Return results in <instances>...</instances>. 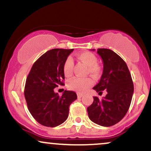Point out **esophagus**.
I'll return each mask as SVG.
<instances>
[{"mask_svg":"<svg viewBox=\"0 0 151 151\" xmlns=\"http://www.w3.org/2000/svg\"><path fill=\"white\" fill-rule=\"evenodd\" d=\"M77 96L79 98H81V97H82L83 96V93H77Z\"/></svg>","mask_w":151,"mask_h":151,"instance_id":"34e87169","label":"esophagus"}]
</instances>
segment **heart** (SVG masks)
Listing matches in <instances>:
<instances>
[{"mask_svg":"<svg viewBox=\"0 0 151 151\" xmlns=\"http://www.w3.org/2000/svg\"><path fill=\"white\" fill-rule=\"evenodd\" d=\"M77 58L88 67V72L93 76H98L101 72V68L97 65V58L92 52H85L77 55ZM74 61L72 57H68L63 65V72L65 76L70 77L72 74ZM93 80L90 77H74L69 81L68 87L79 93L86 91L92 85Z\"/></svg>","mask_w":151,"mask_h":151,"instance_id":"b5f03b06","label":"heart"}]
</instances>
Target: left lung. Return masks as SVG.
Here are the masks:
<instances>
[{"label":"left lung","instance_id":"1","mask_svg":"<svg viewBox=\"0 0 151 151\" xmlns=\"http://www.w3.org/2000/svg\"><path fill=\"white\" fill-rule=\"evenodd\" d=\"M97 53L102 59L104 69L99 82L93 89L99 94L106 90L107 94L102 99L94 96L87 112L91 121L108 127L125 116L132 99L133 84L127 65L119 55L105 48L98 49Z\"/></svg>","mask_w":151,"mask_h":151}]
</instances>
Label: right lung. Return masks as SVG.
Listing matches in <instances>:
<instances>
[{
	"label": "right lung",
	"mask_w": 151,
	"mask_h": 151,
	"mask_svg": "<svg viewBox=\"0 0 151 151\" xmlns=\"http://www.w3.org/2000/svg\"><path fill=\"white\" fill-rule=\"evenodd\" d=\"M74 49H52L43 54L32 65L26 79L24 95L31 115L41 125L55 127L67 120L71 104L77 93L64 91L61 96L54 91L65 85L63 65Z\"/></svg>",
	"instance_id": "obj_1"
}]
</instances>
